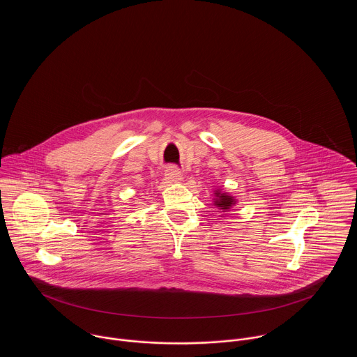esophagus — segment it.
Returning a JSON list of instances; mask_svg holds the SVG:
<instances>
[{
    "label": "esophagus",
    "mask_w": 357,
    "mask_h": 357,
    "mask_svg": "<svg viewBox=\"0 0 357 357\" xmlns=\"http://www.w3.org/2000/svg\"><path fill=\"white\" fill-rule=\"evenodd\" d=\"M165 176L170 183H180L183 180V174L180 172V169H177L176 166H169L165 170Z\"/></svg>",
    "instance_id": "34e87169"
}]
</instances>
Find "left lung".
Masks as SVG:
<instances>
[{
    "label": "left lung",
    "mask_w": 357,
    "mask_h": 357,
    "mask_svg": "<svg viewBox=\"0 0 357 357\" xmlns=\"http://www.w3.org/2000/svg\"><path fill=\"white\" fill-rule=\"evenodd\" d=\"M235 204H236V199L234 197H231L229 194L221 192V190L214 191V206H217L220 210L228 211Z\"/></svg>",
    "instance_id": "obj_1"
}]
</instances>
